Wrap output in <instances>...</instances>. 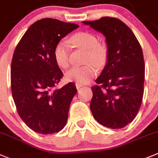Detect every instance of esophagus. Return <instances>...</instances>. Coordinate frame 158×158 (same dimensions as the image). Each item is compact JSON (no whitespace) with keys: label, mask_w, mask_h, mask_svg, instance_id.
<instances>
[{"label":"esophagus","mask_w":158,"mask_h":158,"mask_svg":"<svg viewBox=\"0 0 158 158\" xmlns=\"http://www.w3.org/2000/svg\"><path fill=\"white\" fill-rule=\"evenodd\" d=\"M83 86H84V85H82V84H79V83H76V87H77V89H80V88H81V87H83Z\"/></svg>","instance_id":"obj_1"}]
</instances>
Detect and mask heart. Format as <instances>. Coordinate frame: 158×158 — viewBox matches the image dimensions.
I'll list each match as a JSON object with an SVG mask.
<instances>
[{"label":"heart","instance_id":"1","mask_svg":"<svg viewBox=\"0 0 158 158\" xmlns=\"http://www.w3.org/2000/svg\"><path fill=\"white\" fill-rule=\"evenodd\" d=\"M69 41L74 46L87 51L86 64L81 67H73L65 73L66 80L79 84L89 81L97 73L98 67H102L106 60V49L99 44V40L95 35L87 32H79L70 37ZM69 44L65 40H60L54 48V59L59 67L68 69L69 67Z\"/></svg>","mask_w":158,"mask_h":158}]
</instances>
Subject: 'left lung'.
Segmentation results:
<instances>
[{"mask_svg":"<svg viewBox=\"0 0 158 158\" xmlns=\"http://www.w3.org/2000/svg\"><path fill=\"white\" fill-rule=\"evenodd\" d=\"M106 37L107 63L92 87L90 110L98 122L110 129L131 123L144 94L145 62L141 44L125 23L104 17L83 21Z\"/></svg>","mask_w":158,"mask_h":158,"instance_id":"left-lung-1","label":"left lung"}]
</instances>
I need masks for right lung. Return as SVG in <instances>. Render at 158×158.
Segmentation results:
<instances>
[{
  "mask_svg": "<svg viewBox=\"0 0 158 158\" xmlns=\"http://www.w3.org/2000/svg\"><path fill=\"white\" fill-rule=\"evenodd\" d=\"M78 27L56 19H41L29 27L13 52V101L20 118L38 133H58L67 122L70 104L77 90L73 82L55 89L63 73L53 52L56 44Z\"/></svg>",
  "mask_w": 158,
  "mask_h": 158,
  "instance_id": "obj_1",
  "label": "right lung"
}]
</instances>
